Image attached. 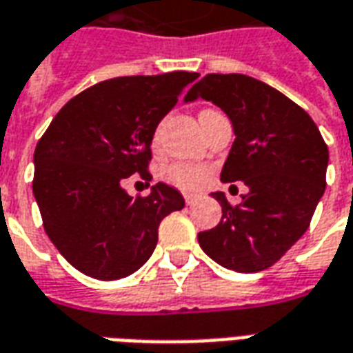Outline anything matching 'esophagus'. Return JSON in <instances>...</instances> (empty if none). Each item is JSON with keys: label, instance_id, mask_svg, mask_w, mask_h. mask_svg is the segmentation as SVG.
Wrapping results in <instances>:
<instances>
[{"label": "esophagus", "instance_id": "obj_1", "mask_svg": "<svg viewBox=\"0 0 353 353\" xmlns=\"http://www.w3.org/2000/svg\"><path fill=\"white\" fill-rule=\"evenodd\" d=\"M183 199H185V202H187V204H191V202L196 199V194L189 193V191H187V193H183Z\"/></svg>", "mask_w": 353, "mask_h": 353}]
</instances>
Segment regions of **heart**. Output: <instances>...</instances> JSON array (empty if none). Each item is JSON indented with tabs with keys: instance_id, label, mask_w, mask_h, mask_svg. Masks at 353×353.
<instances>
[{
	"instance_id": "b5f03b06",
	"label": "heart",
	"mask_w": 353,
	"mask_h": 353,
	"mask_svg": "<svg viewBox=\"0 0 353 353\" xmlns=\"http://www.w3.org/2000/svg\"><path fill=\"white\" fill-rule=\"evenodd\" d=\"M152 145H159V134H152ZM162 177L168 183L181 187V189H194L201 183H204V179L208 177V168L202 166L199 162H174L168 164L166 168L162 170Z\"/></svg>"
}]
</instances>
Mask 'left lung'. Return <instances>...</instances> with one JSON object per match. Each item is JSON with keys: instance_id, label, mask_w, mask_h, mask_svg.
Here are the masks:
<instances>
[{"instance_id": "1", "label": "left lung", "mask_w": 353, "mask_h": 353, "mask_svg": "<svg viewBox=\"0 0 353 353\" xmlns=\"http://www.w3.org/2000/svg\"><path fill=\"white\" fill-rule=\"evenodd\" d=\"M199 97L218 105L235 132L221 181L248 187L236 206L223 193H212L221 219L199 233V245L228 270H268L310 228L327 185L329 149L304 108L256 78L206 74L185 101Z\"/></svg>"}]
</instances>
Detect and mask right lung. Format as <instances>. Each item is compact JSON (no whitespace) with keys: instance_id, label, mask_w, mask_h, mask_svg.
Here are the masks:
<instances>
[{"instance_id":"1","label":"right lung","mask_w":353,"mask_h":353,"mask_svg":"<svg viewBox=\"0 0 353 353\" xmlns=\"http://www.w3.org/2000/svg\"><path fill=\"white\" fill-rule=\"evenodd\" d=\"M196 78L176 70L95 83L41 135L32 191L51 243L78 271L99 281L132 275L151 258L160 221L185 206L166 183L135 199L122 183L137 174L151 181L152 134Z\"/></svg>"}]
</instances>
